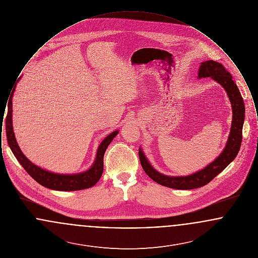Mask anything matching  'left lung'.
<instances>
[{
    "label": "left lung",
    "mask_w": 258,
    "mask_h": 258,
    "mask_svg": "<svg viewBox=\"0 0 258 258\" xmlns=\"http://www.w3.org/2000/svg\"><path fill=\"white\" fill-rule=\"evenodd\" d=\"M211 77L225 90L232 107V123L226 145L221 155L206 167L186 176H168L157 171L139 148V159L148 176L156 183L176 189H192L210 183L217 175L224 170L233 161L242 143V131L245 121V104L241 93L225 68L218 61H202L198 70V78Z\"/></svg>",
    "instance_id": "left-lung-1"
}]
</instances>
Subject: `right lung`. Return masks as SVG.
I'll return each mask as SVG.
<instances>
[{
  "label": "right lung",
  "instance_id": "1",
  "mask_svg": "<svg viewBox=\"0 0 258 258\" xmlns=\"http://www.w3.org/2000/svg\"><path fill=\"white\" fill-rule=\"evenodd\" d=\"M20 78H18L19 80ZM17 80V81H18ZM13 95L12 96L13 98ZM10 99L8 116L6 119V131L9 146L13 151V155L23 166L27 173L36 180L38 184L54 190L61 191H73L80 190L92 187L97 184L103 172V157L108 145L112 142L114 137L119 134V131H115L107 135L99 144L96 155L95 161L92 166L86 171L74 173V174H60L48 171L33 163L25 157L24 154L18 146L16 141L13 126V99Z\"/></svg>",
  "mask_w": 258,
  "mask_h": 258
}]
</instances>
